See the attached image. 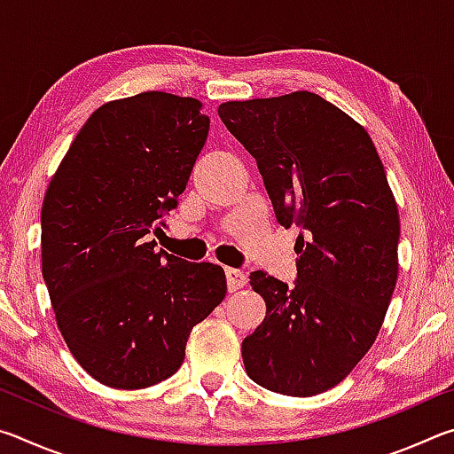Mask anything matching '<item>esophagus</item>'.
<instances>
[{
  "instance_id": "1",
  "label": "esophagus",
  "mask_w": 454,
  "mask_h": 454,
  "mask_svg": "<svg viewBox=\"0 0 454 454\" xmlns=\"http://www.w3.org/2000/svg\"><path fill=\"white\" fill-rule=\"evenodd\" d=\"M226 282H228V290L236 292L246 286L248 276H246L242 270H236V268H226Z\"/></svg>"
}]
</instances>
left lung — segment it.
I'll return each instance as SVG.
<instances>
[{
    "label": "left lung",
    "mask_w": 454,
    "mask_h": 454,
    "mask_svg": "<svg viewBox=\"0 0 454 454\" xmlns=\"http://www.w3.org/2000/svg\"><path fill=\"white\" fill-rule=\"evenodd\" d=\"M218 116L254 156L276 220L296 224V286L262 270L250 286L266 318L244 338L260 387L312 396L372 347L398 278L396 200L366 129L312 91L224 102Z\"/></svg>",
    "instance_id": "8db88e82"
}]
</instances>
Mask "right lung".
Returning a JSON list of instances; mask_svg holds the SVG:
<instances>
[{"instance_id": "obj_1", "label": "right lung", "mask_w": 454, "mask_h": 454, "mask_svg": "<svg viewBox=\"0 0 454 454\" xmlns=\"http://www.w3.org/2000/svg\"><path fill=\"white\" fill-rule=\"evenodd\" d=\"M202 102L166 91L91 114L43 196L42 274L67 348L98 382L136 390L178 371L226 274L156 250L208 136Z\"/></svg>"}]
</instances>
